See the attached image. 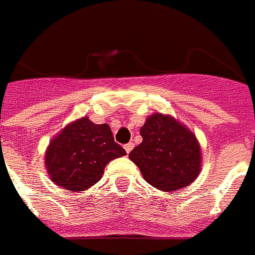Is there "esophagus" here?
Here are the masks:
<instances>
[{"mask_svg":"<svg viewBox=\"0 0 255 255\" xmlns=\"http://www.w3.org/2000/svg\"><path fill=\"white\" fill-rule=\"evenodd\" d=\"M133 147H134V144H133V142H129V144H126L124 148H125V151H126V153H129L131 149H133Z\"/></svg>","mask_w":255,"mask_h":255,"instance_id":"esophagus-1","label":"esophagus"}]
</instances>
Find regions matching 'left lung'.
<instances>
[{"label": "left lung", "mask_w": 255, "mask_h": 255, "mask_svg": "<svg viewBox=\"0 0 255 255\" xmlns=\"http://www.w3.org/2000/svg\"><path fill=\"white\" fill-rule=\"evenodd\" d=\"M142 141L129 153L144 180L170 192L191 185L202 170L200 144L185 125L171 115L155 113L140 129Z\"/></svg>", "instance_id": "left-lung-1"}]
</instances>
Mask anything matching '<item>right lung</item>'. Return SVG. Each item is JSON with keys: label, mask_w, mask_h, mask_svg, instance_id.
Returning a JSON list of instances; mask_svg holds the SVG:
<instances>
[{"label": "right lung", "mask_w": 255, "mask_h": 255, "mask_svg": "<svg viewBox=\"0 0 255 255\" xmlns=\"http://www.w3.org/2000/svg\"><path fill=\"white\" fill-rule=\"evenodd\" d=\"M126 155L114 141L107 124L96 125L88 117L66 125L45 151V167L50 180L73 192L86 191L100 181L106 166Z\"/></svg>", "instance_id": "right-lung-1"}]
</instances>
